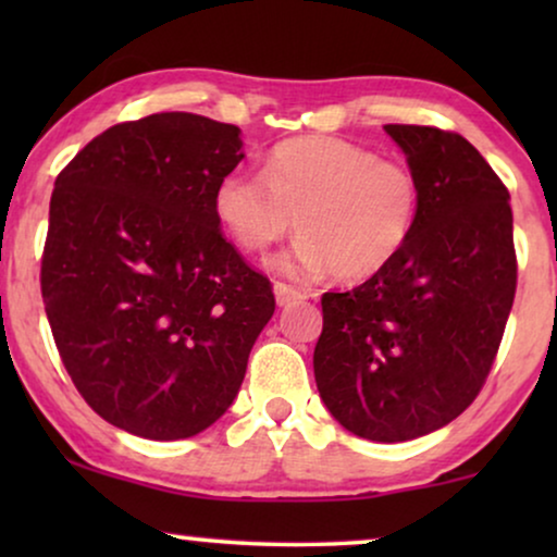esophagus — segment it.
I'll use <instances>...</instances> for the list:
<instances>
[{"label": "esophagus", "mask_w": 557, "mask_h": 557, "mask_svg": "<svg viewBox=\"0 0 557 557\" xmlns=\"http://www.w3.org/2000/svg\"><path fill=\"white\" fill-rule=\"evenodd\" d=\"M273 294H276L278 307H288V304H296V301L307 299V294L299 292V288H294V286H288V284H281V281H278L276 286H273Z\"/></svg>", "instance_id": "obj_1"}]
</instances>
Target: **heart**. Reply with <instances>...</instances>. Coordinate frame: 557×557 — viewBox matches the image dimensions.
Instances as JSON below:
<instances>
[{"instance_id": "obj_1", "label": "heart", "mask_w": 557, "mask_h": 557, "mask_svg": "<svg viewBox=\"0 0 557 557\" xmlns=\"http://www.w3.org/2000/svg\"><path fill=\"white\" fill-rule=\"evenodd\" d=\"M212 208L235 246L256 256L284 238L296 218L301 238L278 258V271H334L342 281H364L408 246L421 212V182L408 164L360 144L304 136L273 147L261 177L246 170L223 174Z\"/></svg>"}]
</instances>
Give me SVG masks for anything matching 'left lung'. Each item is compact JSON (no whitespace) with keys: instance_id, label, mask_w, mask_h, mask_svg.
<instances>
[{"instance_id":"left-lung-1","label":"left lung","mask_w":557,"mask_h":557,"mask_svg":"<svg viewBox=\"0 0 557 557\" xmlns=\"http://www.w3.org/2000/svg\"><path fill=\"white\" fill-rule=\"evenodd\" d=\"M421 182L403 253L345 294H324L314 377L349 433L398 444L444 429L490 375L515 301L512 208L459 134L387 124Z\"/></svg>"}]
</instances>
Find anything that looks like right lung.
I'll use <instances>...</instances> for the list:
<instances>
[{"instance_id": "add662e5", "label": "right lung", "mask_w": 557, "mask_h": 557, "mask_svg": "<svg viewBox=\"0 0 557 557\" xmlns=\"http://www.w3.org/2000/svg\"><path fill=\"white\" fill-rule=\"evenodd\" d=\"M240 147L233 124L151 113L106 128L55 180L45 314L78 393L134 436L177 441L215 423L276 309L212 208Z\"/></svg>"}]
</instances>
